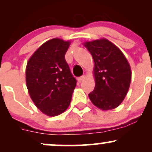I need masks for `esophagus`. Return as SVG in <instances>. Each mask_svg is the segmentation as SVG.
Wrapping results in <instances>:
<instances>
[{
    "label": "esophagus",
    "instance_id": "esophagus-1",
    "mask_svg": "<svg viewBox=\"0 0 152 152\" xmlns=\"http://www.w3.org/2000/svg\"><path fill=\"white\" fill-rule=\"evenodd\" d=\"M85 78H86L85 75H82L81 76H80V77L78 78V81L79 82V83H81V81H83V80H84Z\"/></svg>",
    "mask_w": 152,
    "mask_h": 152
}]
</instances>
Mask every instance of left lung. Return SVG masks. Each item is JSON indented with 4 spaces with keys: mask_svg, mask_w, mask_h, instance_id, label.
<instances>
[{
    "mask_svg": "<svg viewBox=\"0 0 152 152\" xmlns=\"http://www.w3.org/2000/svg\"><path fill=\"white\" fill-rule=\"evenodd\" d=\"M95 63V88L88 94L90 100L102 110L118 107L129 88L132 71L121 50L107 39L84 43Z\"/></svg>",
    "mask_w": 152,
    "mask_h": 152,
    "instance_id": "8db88e82",
    "label": "left lung"
}]
</instances>
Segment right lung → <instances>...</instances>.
<instances>
[{
  "label": "right lung",
  "instance_id": "add662e5",
  "mask_svg": "<svg viewBox=\"0 0 152 152\" xmlns=\"http://www.w3.org/2000/svg\"><path fill=\"white\" fill-rule=\"evenodd\" d=\"M69 46V41L53 38L41 45L28 61L26 86L35 105L47 116H58L67 109L76 86L65 59Z\"/></svg>",
  "mask_w": 152,
  "mask_h": 152
}]
</instances>
